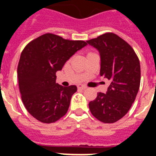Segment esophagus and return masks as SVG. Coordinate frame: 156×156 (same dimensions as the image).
<instances>
[{
  "label": "esophagus",
  "mask_w": 156,
  "mask_h": 156,
  "mask_svg": "<svg viewBox=\"0 0 156 156\" xmlns=\"http://www.w3.org/2000/svg\"><path fill=\"white\" fill-rule=\"evenodd\" d=\"M78 89H80V90H85L86 88H87V87H86V86H83V85H78Z\"/></svg>",
  "instance_id": "obj_1"
}]
</instances>
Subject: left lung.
Returning <instances> with one entry per match:
<instances>
[{"mask_svg":"<svg viewBox=\"0 0 156 156\" xmlns=\"http://www.w3.org/2000/svg\"><path fill=\"white\" fill-rule=\"evenodd\" d=\"M87 43L99 51L100 74L110 81L106 94L98 93L89 103V108L99 121L114 123L128 112L135 100L140 87L139 60L130 45L113 33H105Z\"/></svg>","mask_w":156,"mask_h":156,"instance_id":"obj_1","label":"left lung"}]
</instances>
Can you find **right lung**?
<instances>
[{"mask_svg": "<svg viewBox=\"0 0 156 156\" xmlns=\"http://www.w3.org/2000/svg\"><path fill=\"white\" fill-rule=\"evenodd\" d=\"M87 43L65 40L47 33L30 41L21 53L18 78L21 97L28 112L43 123H53L68 111L76 86L56 83V73Z\"/></svg>", "mask_w": 156, "mask_h": 156, "instance_id": "1", "label": "right lung"}]
</instances>
